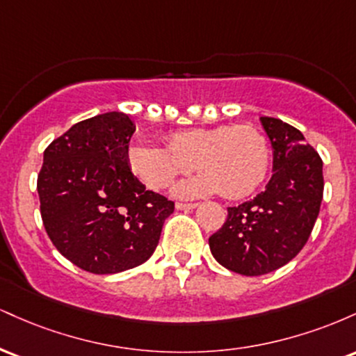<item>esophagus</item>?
Returning <instances> with one entry per match:
<instances>
[{
  "instance_id": "esophagus-1",
  "label": "esophagus",
  "mask_w": 356,
  "mask_h": 356,
  "mask_svg": "<svg viewBox=\"0 0 356 356\" xmlns=\"http://www.w3.org/2000/svg\"><path fill=\"white\" fill-rule=\"evenodd\" d=\"M197 207V204L195 202H175V209H181V211H192Z\"/></svg>"
}]
</instances>
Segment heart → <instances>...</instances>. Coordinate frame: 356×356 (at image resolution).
I'll use <instances>...</instances> for the list:
<instances>
[{
	"mask_svg": "<svg viewBox=\"0 0 356 356\" xmlns=\"http://www.w3.org/2000/svg\"><path fill=\"white\" fill-rule=\"evenodd\" d=\"M165 145H134L129 150V165L154 191L165 189L177 175L191 172L195 165L202 174L174 187V194L184 199L218 191L227 199L246 197L266 179L271 165L268 138L252 125L175 130L165 136Z\"/></svg>",
	"mask_w": 356,
	"mask_h": 356,
	"instance_id": "obj_1",
	"label": "heart"
}]
</instances>
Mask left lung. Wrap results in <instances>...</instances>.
<instances>
[{"label":"left lung","instance_id":"left-lung-1","mask_svg":"<svg viewBox=\"0 0 356 356\" xmlns=\"http://www.w3.org/2000/svg\"><path fill=\"white\" fill-rule=\"evenodd\" d=\"M261 124L275 174L252 201L227 207L226 222L209 238L216 261L244 276L289 263L312 234L323 199V161L303 134L280 118L261 117Z\"/></svg>","mask_w":356,"mask_h":356}]
</instances>
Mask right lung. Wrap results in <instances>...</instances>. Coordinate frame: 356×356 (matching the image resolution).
Segmentation results:
<instances>
[{"mask_svg":"<svg viewBox=\"0 0 356 356\" xmlns=\"http://www.w3.org/2000/svg\"><path fill=\"white\" fill-rule=\"evenodd\" d=\"M136 132L127 113L81 120L44 149L36 189L53 246L95 275L132 269L157 248L174 202L147 191L129 167Z\"/></svg>","mask_w":356,"mask_h":356,"instance_id":"1","label":"right lung"}]
</instances>
